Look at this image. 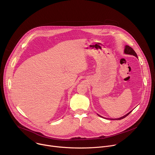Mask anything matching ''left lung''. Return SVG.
I'll return each instance as SVG.
<instances>
[{"mask_svg":"<svg viewBox=\"0 0 155 155\" xmlns=\"http://www.w3.org/2000/svg\"><path fill=\"white\" fill-rule=\"evenodd\" d=\"M124 52L125 53V54H130V55H134V56H135V57H137V54H136V52H135V51L131 48V47H130L129 46H125V49H124ZM132 111H130V112H129L128 114H127L126 115H125L124 116H123V117H120V118H118V119H114V120H120V119H124V117H127V116L130 112H131ZM100 116V115H99ZM101 117V116H100Z\"/></svg>","mask_w":155,"mask_h":155,"instance_id":"1","label":"left lung"}]
</instances>
